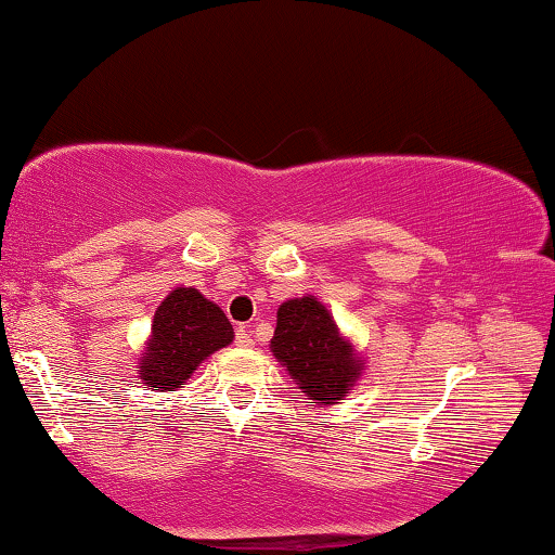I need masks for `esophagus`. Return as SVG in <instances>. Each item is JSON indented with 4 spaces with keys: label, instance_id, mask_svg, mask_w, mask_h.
<instances>
[{
    "label": "esophagus",
    "instance_id": "34e87169",
    "mask_svg": "<svg viewBox=\"0 0 555 555\" xmlns=\"http://www.w3.org/2000/svg\"><path fill=\"white\" fill-rule=\"evenodd\" d=\"M235 343L240 345V348H250L253 345V337H250V331H247L245 325H240L235 331Z\"/></svg>",
    "mask_w": 555,
    "mask_h": 555
}]
</instances>
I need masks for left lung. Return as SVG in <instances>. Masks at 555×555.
<instances>
[{
	"mask_svg": "<svg viewBox=\"0 0 555 555\" xmlns=\"http://www.w3.org/2000/svg\"><path fill=\"white\" fill-rule=\"evenodd\" d=\"M270 345L305 396L325 405L343 400L363 367L315 297H295L280 305Z\"/></svg>",
	"mask_w": 555,
	"mask_h": 555,
	"instance_id": "8db88e82",
	"label": "left lung"
}]
</instances>
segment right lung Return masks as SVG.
Returning a JSON list of instances; mask_svg holds the SVG:
<instances>
[{
  "label": "right lung",
  "mask_w": 555,
  "mask_h": 555,
  "mask_svg": "<svg viewBox=\"0 0 555 555\" xmlns=\"http://www.w3.org/2000/svg\"><path fill=\"white\" fill-rule=\"evenodd\" d=\"M230 343L232 325L218 305L195 287H178L155 312L140 377L157 390L180 388L207 356Z\"/></svg>",
  "instance_id": "add662e5"
}]
</instances>
